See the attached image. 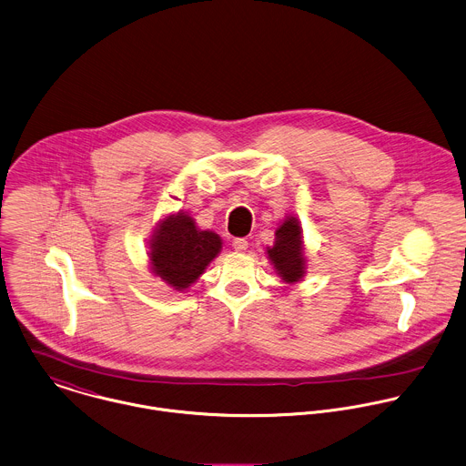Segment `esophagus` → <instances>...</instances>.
I'll list each match as a JSON object with an SVG mask.
<instances>
[{
	"mask_svg": "<svg viewBox=\"0 0 466 466\" xmlns=\"http://www.w3.org/2000/svg\"><path fill=\"white\" fill-rule=\"evenodd\" d=\"M232 247H234V250H236V252H247V248H248V241H247V239H243V238H236V239L232 241Z\"/></svg>",
	"mask_w": 466,
	"mask_h": 466,
	"instance_id": "1",
	"label": "esophagus"
}]
</instances>
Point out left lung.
<instances>
[{"label": "left lung", "instance_id": "left-lung-1", "mask_svg": "<svg viewBox=\"0 0 466 466\" xmlns=\"http://www.w3.org/2000/svg\"><path fill=\"white\" fill-rule=\"evenodd\" d=\"M267 254L285 283H298L303 279L307 259L303 230L298 218L287 216V219L276 230V241L267 248Z\"/></svg>", "mask_w": 466, "mask_h": 466}]
</instances>
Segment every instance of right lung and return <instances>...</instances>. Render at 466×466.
<instances>
[{"instance_id": "right-lung-1", "label": "right lung", "mask_w": 466, "mask_h": 466, "mask_svg": "<svg viewBox=\"0 0 466 466\" xmlns=\"http://www.w3.org/2000/svg\"><path fill=\"white\" fill-rule=\"evenodd\" d=\"M221 238L212 230H199L185 214H170L156 227L150 239V268L168 287L187 290L205 272L221 250Z\"/></svg>"}]
</instances>
